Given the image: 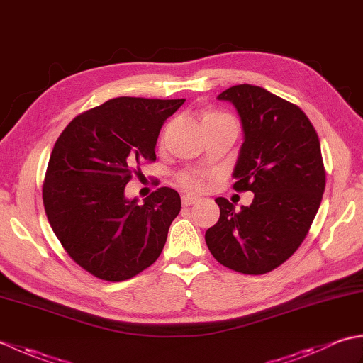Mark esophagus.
Instances as JSON below:
<instances>
[{
  "label": "esophagus",
  "instance_id": "obj_1",
  "mask_svg": "<svg viewBox=\"0 0 363 363\" xmlns=\"http://www.w3.org/2000/svg\"><path fill=\"white\" fill-rule=\"evenodd\" d=\"M198 201V198H194V196H189V195H184L182 196V206L184 207H189L191 204H195Z\"/></svg>",
  "mask_w": 363,
  "mask_h": 363
}]
</instances>
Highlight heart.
I'll return each mask as SVG.
<instances>
[{
	"label": "heart",
	"instance_id": "heart-1",
	"mask_svg": "<svg viewBox=\"0 0 363 363\" xmlns=\"http://www.w3.org/2000/svg\"><path fill=\"white\" fill-rule=\"evenodd\" d=\"M220 120H233V118L226 113L211 112L204 117L203 125L212 121H220ZM207 179H209V173L203 172V169H184V172L176 174V184L182 190L189 191V194H199V191L204 189V184Z\"/></svg>",
	"mask_w": 363,
	"mask_h": 363
}]
</instances>
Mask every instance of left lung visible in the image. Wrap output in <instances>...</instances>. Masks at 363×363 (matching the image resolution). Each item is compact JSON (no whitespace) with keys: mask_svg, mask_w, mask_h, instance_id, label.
<instances>
[{"mask_svg":"<svg viewBox=\"0 0 363 363\" xmlns=\"http://www.w3.org/2000/svg\"><path fill=\"white\" fill-rule=\"evenodd\" d=\"M240 115L245 142L234 168V190L252 191L251 206L217 198L220 220L206 243L221 265L265 274L303 243L326 186L320 138L296 104L268 90L240 84L218 95Z\"/></svg>","mask_w":363,"mask_h":363,"instance_id":"1","label":"left lung"}]
</instances>
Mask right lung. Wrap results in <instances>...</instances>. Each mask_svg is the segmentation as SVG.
<instances>
[{
	"label": "right lung",
	"instance_id": "1",
	"mask_svg": "<svg viewBox=\"0 0 363 363\" xmlns=\"http://www.w3.org/2000/svg\"><path fill=\"white\" fill-rule=\"evenodd\" d=\"M184 101L113 98L74 117L54 143L45 213L68 256L98 279H130L164 250L179 194L160 187L137 204L125 187L143 162L156 160L160 129Z\"/></svg>",
	"mask_w": 363,
	"mask_h": 363
}]
</instances>
